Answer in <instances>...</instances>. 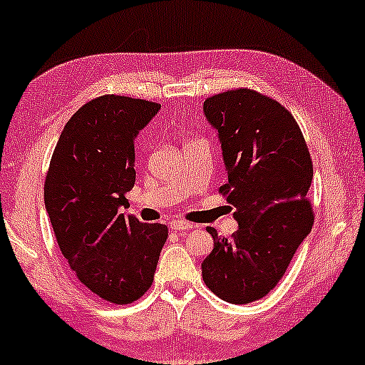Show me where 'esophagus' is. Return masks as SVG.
<instances>
[{
    "label": "esophagus",
    "instance_id": "1",
    "mask_svg": "<svg viewBox=\"0 0 365 365\" xmlns=\"http://www.w3.org/2000/svg\"><path fill=\"white\" fill-rule=\"evenodd\" d=\"M169 227L174 229V231H186V229H192V224L184 221H171L169 222Z\"/></svg>",
    "mask_w": 365,
    "mask_h": 365
}]
</instances>
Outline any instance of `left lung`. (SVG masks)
Listing matches in <instances>:
<instances>
[{"mask_svg": "<svg viewBox=\"0 0 365 365\" xmlns=\"http://www.w3.org/2000/svg\"><path fill=\"white\" fill-rule=\"evenodd\" d=\"M217 131L239 229L231 239L207 227L214 249L202 262L206 286L231 304H249L272 291L314 224L307 199L312 161L292 114L252 89H231L204 101Z\"/></svg>", "mask_w": 365, "mask_h": 365, "instance_id": "obj_1", "label": "left lung"}]
</instances>
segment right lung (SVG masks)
I'll list each match as a JSON object with an SVG mask.
<instances>
[{
  "mask_svg": "<svg viewBox=\"0 0 365 365\" xmlns=\"http://www.w3.org/2000/svg\"><path fill=\"white\" fill-rule=\"evenodd\" d=\"M158 103L106 94L59 134L44 182L54 236L78 281L103 301L131 304L151 287L168 226L124 214L136 181L134 141Z\"/></svg>",
  "mask_w": 365,
  "mask_h": 365,
  "instance_id": "1",
  "label": "right lung"
}]
</instances>
